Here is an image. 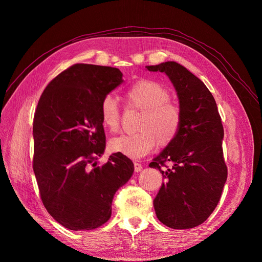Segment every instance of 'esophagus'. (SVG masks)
I'll use <instances>...</instances> for the list:
<instances>
[{"label":"esophagus","instance_id":"esophagus-1","mask_svg":"<svg viewBox=\"0 0 262 262\" xmlns=\"http://www.w3.org/2000/svg\"><path fill=\"white\" fill-rule=\"evenodd\" d=\"M134 168H135V172H140L142 170V166L141 163H138V162H134Z\"/></svg>","mask_w":262,"mask_h":262}]
</instances>
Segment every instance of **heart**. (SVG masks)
I'll return each mask as SVG.
<instances>
[{
  "label": "heart",
  "instance_id": "b5f03b06",
  "mask_svg": "<svg viewBox=\"0 0 262 262\" xmlns=\"http://www.w3.org/2000/svg\"><path fill=\"white\" fill-rule=\"evenodd\" d=\"M171 93L160 82L152 79L138 80L125 92V100L132 108L142 112L137 132L112 139V152L132 159H139L152 150L156 143L168 146L178 135L182 125L181 109L170 102ZM100 114L103 125L112 133L120 127V107L112 94L101 101Z\"/></svg>",
  "mask_w": 262,
  "mask_h": 262
}]
</instances>
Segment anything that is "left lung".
Returning <instances> with one entry per match:
<instances>
[{"instance_id":"obj_1","label":"left lung","mask_w":262,"mask_h":262,"mask_svg":"<svg viewBox=\"0 0 262 262\" xmlns=\"http://www.w3.org/2000/svg\"><path fill=\"white\" fill-rule=\"evenodd\" d=\"M145 68L169 76L182 113L175 140L149 163L164 178L153 203L156 215L168 227L193 228L215 209L227 180L221 117L211 92L184 66L167 61Z\"/></svg>"}]
</instances>
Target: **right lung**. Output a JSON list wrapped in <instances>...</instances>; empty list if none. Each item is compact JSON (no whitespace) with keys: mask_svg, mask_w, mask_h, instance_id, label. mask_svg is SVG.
<instances>
[{"mask_svg":"<svg viewBox=\"0 0 262 262\" xmlns=\"http://www.w3.org/2000/svg\"><path fill=\"white\" fill-rule=\"evenodd\" d=\"M122 75L117 68L75 63L49 82L38 102L33 169L46 209L68 229L106 223L115 193L134 173L133 161L118 153L103 166L95 162L106 146L100 104Z\"/></svg>","mask_w":262,"mask_h":262,"instance_id":"add662e5","label":"right lung"}]
</instances>
